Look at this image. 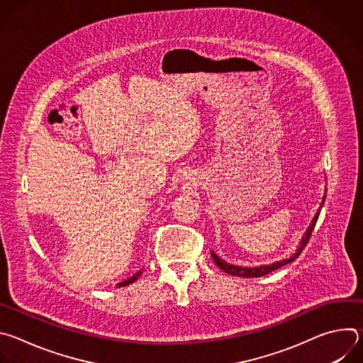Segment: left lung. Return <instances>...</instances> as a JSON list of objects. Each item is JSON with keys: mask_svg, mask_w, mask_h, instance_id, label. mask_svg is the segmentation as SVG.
<instances>
[{"mask_svg": "<svg viewBox=\"0 0 363 363\" xmlns=\"http://www.w3.org/2000/svg\"><path fill=\"white\" fill-rule=\"evenodd\" d=\"M323 203H325V198H323V201H322V205H323ZM322 205H320V208H319L318 214L315 216L313 221L310 223L307 231L304 233V235H303V238H301V242H300V247L297 248L296 254H293L290 258H286V260H281V262H276V263H273V264L260 266V267H240V266H233V264H228V263H225L224 260H221V258H220L217 254L211 252L213 260L216 262V264H217L223 272H225V273H228V274H231V276H237V277H262V276H266V274H269V273H272V272H274V270H277V269H280V267H283V266L291 263L293 260H296V258L300 255V252L303 251V248H304L306 244L308 242L310 237H312V233H313V230H315V225H316V223H318V218H319V214H320V210H322Z\"/></svg>", "mask_w": 363, "mask_h": 363, "instance_id": "1", "label": "left lung"}]
</instances>
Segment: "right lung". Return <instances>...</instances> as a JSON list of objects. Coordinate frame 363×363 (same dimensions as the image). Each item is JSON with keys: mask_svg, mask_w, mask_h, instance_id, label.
<instances>
[{"mask_svg": "<svg viewBox=\"0 0 363 363\" xmlns=\"http://www.w3.org/2000/svg\"><path fill=\"white\" fill-rule=\"evenodd\" d=\"M140 273H142V272H138V273H136L133 277H130V279H128V280H125V281L119 283V284H118V287H123V286H128V284L133 283V281H135V280H136V279L140 276Z\"/></svg>", "mask_w": 363, "mask_h": 363, "instance_id": "right-lung-1", "label": "right lung"}]
</instances>
